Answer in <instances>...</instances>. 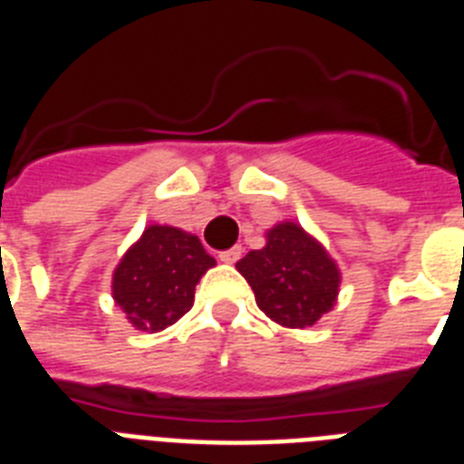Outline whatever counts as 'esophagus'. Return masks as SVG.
Masks as SVG:
<instances>
[{
	"mask_svg": "<svg viewBox=\"0 0 464 464\" xmlns=\"http://www.w3.org/2000/svg\"><path fill=\"white\" fill-rule=\"evenodd\" d=\"M240 255H243V247L233 246L228 247V250H221V253H218V260L226 262V265H233V262L240 260Z\"/></svg>",
	"mask_w": 464,
	"mask_h": 464,
	"instance_id": "1",
	"label": "esophagus"
}]
</instances>
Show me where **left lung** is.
<instances>
[{
	"label": "left lung",
	"instance_id": "8db88e82",
	"mask_svg": "<svg viewBox=\"0 0 464 464\" xmlns=\"http://www.w3.org/2000/svg\"><path fill=\"white\" fill-rule=\"evenodd\" d=\"M236 267L253 286L262 313L284 327H310L337 301V265L294 221L269 228L267 246L250 250Z\"/></svg>",
	"mask_w": 464,
	"mask_h": 464
}]
</instances>
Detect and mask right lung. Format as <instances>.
Listing matches in <instances>:
<instances>
[{
    "label": "right lung",
    "instance_id": "1",
    "mask_svg": "<svg viewBox=\"0 0 464 464\" xmlns=\"http://www.w3.org/2000/svg\"><path fill=\"white\" fill-rule=\"evenodd\" d=\"M214 265L197 236L154 224L115 267L112 298L132 327L160 332L192 308L195 286Z\"/></svg>",
    "mask_w": 464,
    "mask_h": 464
}]
</instances>
